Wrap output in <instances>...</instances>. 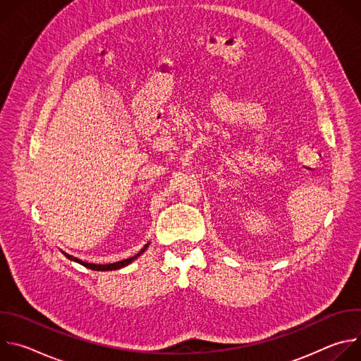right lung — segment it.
Segmentation results:
<instances>
[{"label":"right lung","instance_id":"add662e5","mask_svg":"<svg viewBox=\"0 0 361 361\" xmlns=\"http://www.w3.org/2000/svg\"><path fill=\"white\" fill-rule=\"evenodd\" d=\"M149 245V243H147L142 248H141V251L140 252H137L135 255H133V257H130V259H127V260H123V262H117V263H111V264H92V263H85V262H81V260H78V259H75V257H73V255H68V254H66L64 251V254L68 257L70 260H73V262H75V263H80V264H82L84 267H87V269H91V270H97V271H110V270H117V269H123V267H126V266H128L130 263H133L137 257H140L145 250H147V247Z\"/></svg>","mask_w":361,"mask_h":361}]
</instances>
